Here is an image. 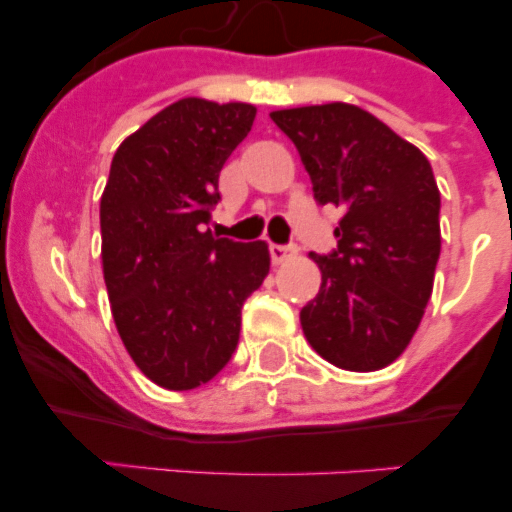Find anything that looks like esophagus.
I'll return each instance as SVG.
<instances>
[{
  "instance_id": "obj_1",
  "label": "esophagus",
  "mask_w": 512,
  "mask_h": 512,
  "mask_svg": "<svg viewBox=\"0 0 512 512\" xmlns=\"http://www.w3.org/2000/svg\"><path fill=\"white\" fill-rule=\"evenodd\" d=\"M269 253H271V261H274V264H284V261L295 256L297 246H279V243H271Z\"/></svg>"
}]
</instances>
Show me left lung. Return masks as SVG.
<instances>
[{
    "label": "left lung",
    "mask_w": 512,
    "mask_h": 512,
    "mask_svg": "<svg viewBox=\"0 0 512 512\" xmlns=\"http://www.w3.org/2000/svg\"><path fill=\"white\" fill-rule=\"evenodd\" d=\"M300 151L318 205L343 210L323 284L300 312L325 361L377 372L415 336L441 253V194L428 158L372 112L330 102L271 112Z\"/></svg>",
    "instance_id": "8db88e82"
}]
</instances>
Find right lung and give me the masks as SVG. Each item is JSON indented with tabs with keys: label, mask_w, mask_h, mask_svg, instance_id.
Here are the masks:
<instances>
[{
	"label": "right lung",
	"mask_w": 512,
	"mask_h": 512,
	"mask_svg": "<svg viewBox=\"0 0 512 512\" xmlns=\"http://www.w3.org/2000/svg\"><path fill=\"white\" fill-rule=\"evenodd\" d=\"M253 117V104L184 97L112 158L99 202L104 284L130 359L164 390H194L228 364L243 302L269 274L264 241L205 228L220 169Z\"/></svg>",
	"instance_id": "1"
}]
</instances>
